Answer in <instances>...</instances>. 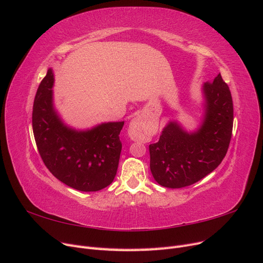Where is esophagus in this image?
<instances>
[{
  "mask_svg": "<svg viewBox=\"0 0 263 263\" xmlns=\"http://www.w3.org/2000/svg\"><path fill=\"white\" fill-rule=\"evenodd\" d=\"M148 130L140 117H135L128 126V135L133 140H144L148 136Z\"/></svg>",
  "mask_w": 263,
  "mask_h": 263,
  "instance_id": "1",
  "label": "esophagus"
}]
</instances>
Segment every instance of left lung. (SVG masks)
Returning a JSON list of instances; mask_svg holds the SVG:
<instances>
[{
  "label": "left lung",
  "instance_id": "1",
  "mask_svg": "<svg viewBox=\"0 0 263 263\" xmlns=\"http://www.w3.org/2000/svg\"><path fill=\"white\" fill-rule=\"evenodd\" d=\"M203 117L193 132L169 121L158 142L149 146L150 170L159 184L180 189L213 172L226 156L232 138L234 107L220 73L202 85Z\"/></svg>",
  "mask_w": 263,
  "mask_h": 263
}]
</instances>
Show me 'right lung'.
Masks as SVG:
<instances>
[{
  "label": "right lung",
  "instance_id": "1",
  "mask_svg": "<svg viewBox=\"0 0 263 263\" xmlns=\"http://www.w3.org/2000/svg\"><path fill=\"white\" fill-rule=\"evenodd\" d=\"M54 77L49 68L36 93L33 132L45 165L62 183L82 192H95L113 182L122 151L124 122L102 123L76 129L62 121L53 104Z\"/></svg>",
  "mask_w": 263,
  "mask_h": 263
}]
</instances>
